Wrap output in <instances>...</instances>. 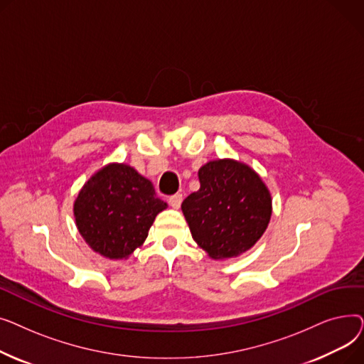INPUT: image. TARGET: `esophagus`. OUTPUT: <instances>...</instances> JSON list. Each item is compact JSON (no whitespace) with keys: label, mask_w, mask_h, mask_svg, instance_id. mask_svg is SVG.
Returning a JSON list of instances; mask_svg holds the SVG:
<instances>
[{"label":"esophagus","mask_w":364,"mask_h":364,"mask_svg":"<svg viewBox=\"0 0 364 364\" xmlns=\"http://www.w3.org/2000/svg\"><path fill=\"white\" fill-rule=\"evenodd\" d=\"M168 202H169V205H171L172 208H174V209H178V208H180V205H181V202H183V195H181V193L172 195V196H169Z\"/></svg>","instance_id":"obj_1"}]
</instances>
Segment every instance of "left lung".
<instances>
[{"label":"left lung","mask_w":364,"mask_h":364,"mask_svg":"<svg viewBox=\"0 0 364 364\" xmlns=\"http://www.w3.org/2000/svg\"><path fill=\"white\" fill-rule=\"evenodd\" d=\"M199 181L198 192L181 203L193 239L214 259L246 252L269 225V188L254 169L233 159L208 162Z\"/></svg>","instance_id":"8db88e82"}]
</instances>
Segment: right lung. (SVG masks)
I'll use <instances>...</instances> for the list:
<instances>
[{
	"instance_id": "obj_1",
	"label": "right lung",
	"mask_w": 364,
	"mask_h": 364,
	"mask_svg": "<svg viewBox=\"0 0 364 364\" xmlns=\"http://www.w3.org/2000/svg\"><path fill=\"white\" fill-rule=\"evenodd\" d=\"M166 208L153 184L124 164H110L94 174L73 205L76 225L95 252L122 259L149 235L155 217Z\"/></svg>"
}]
</instances>
